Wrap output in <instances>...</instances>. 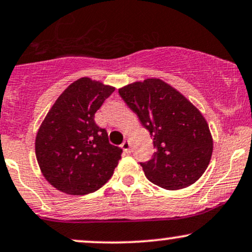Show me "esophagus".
<instances>
[{"instance_id": "obj_1", "label": "esophagus", "mask_w": 252, "mask_h": 252, "mask_svg": "<svg viewBox=\"0 0 252 252\" xmlns=\"http://www.w3.org/2000/svg\"><path fill=\"white\" fill-rule=\"evenodd\" d=\"M121 147H122V149L126 151V153H129V151H130V142H129V139H126V141L123 142Z\"/></svg>"}]
</instances>
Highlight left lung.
<instances>
[{
  "label": "left lung",
  "mask_w": 252,
  "mask_h": 252,
  "mask_svg": "<svg viewBox=\"0 0 252 252\" xmlns=\"http://www.w3.org/2000/svg\"><path fill=\"white\" fill-rule=\"evenodd\" d=\"M118 94L153 137L156 153L141 163L148 180L166 190L195 183L208 168L214 148L201 111L159 78L134 82Z\"/></svg>",
  "instance_id": "8db88e82"
}]
</instances>
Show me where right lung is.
<instances>
[{
	"mask_svg": "<svg viewBox=\"0 0 252 252\" xmlns=\"http://www.w3.org/2000/svg\"><path fill=\"white\" fill-rule=\"evenodd\" d=\"M115 88L89 77L72 82L59 96L35 139L37 163L44 178L68 195H87L114 174L122 149L109 143L95 113Z\"/></svg>",
	"mask_w": 252,
	"mask_h": 252,
	"instance_id": "add662e5",
	"label": "right lung"
}]
</instances>
